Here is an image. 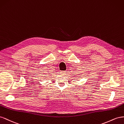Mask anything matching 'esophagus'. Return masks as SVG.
<instances>
[{"mask_svg": "<svg viewBox=\"0 0 124 124\" xmlns=\"http://www.w3.org/2000/svg\"><path fill=\"white\" fill-rule=\"evenodd\" d=\"M60 72H61V73L62 74H66V71H65V70H64V71H61Z\"/></svg>", "mask_w": 124, "mask_h": 124, "instance_id": "esophagus-1", "label": "esophagus"}]
</instances>
